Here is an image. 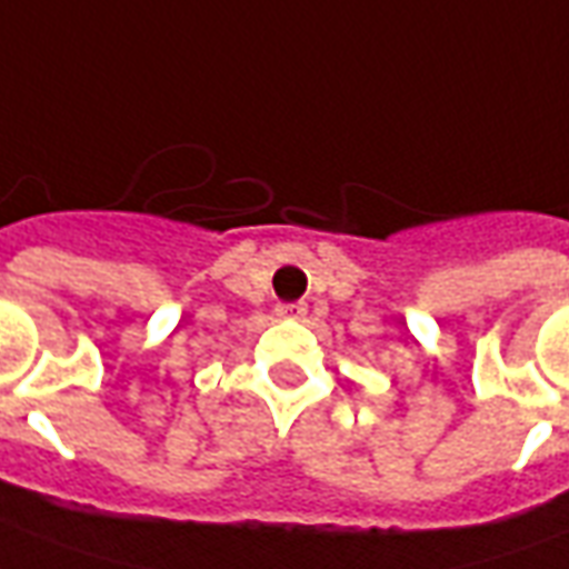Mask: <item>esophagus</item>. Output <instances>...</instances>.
I'll return each mask as SVG.
<instances>
[{
  "label": "esophagus",
  "mask_w": 569,
  "mask_h": 569,
  "mask_svg": "<svg viewBox=\"0 0 569 569\" xmlns=\"http://www.w3.org/2000/svg\"><path fill=\"white\" fill-rule=\"evenodd\" d=\"M305 311H308L305 301H292V305H280L277 308V313H283V317H305Z\"/></svg>",
  "instance_id": "obj_1"
}]
</instances>
